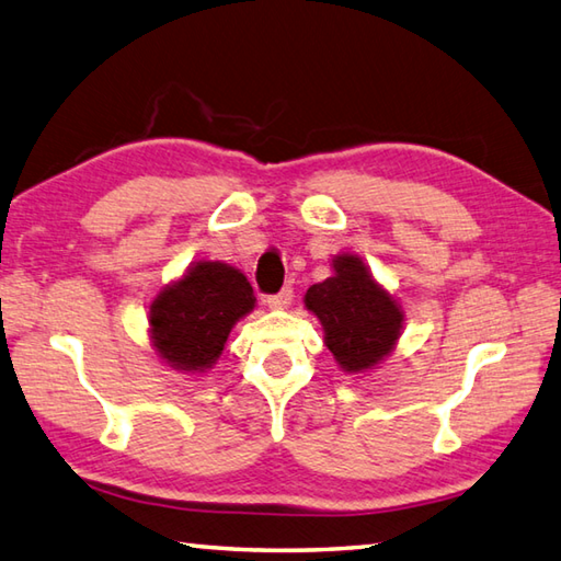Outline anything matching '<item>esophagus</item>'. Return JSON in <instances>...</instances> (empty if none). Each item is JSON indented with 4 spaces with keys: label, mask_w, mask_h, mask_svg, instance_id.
Masks as SVG:
<instances>
[{
    "label": "esophagus",
    "mask_w": 561,
    "mask_h": 561,
    "mask_svg": "<svg viewBox=\"0 0 561 561\" xmlns=\"http://www.w3.org/2000/svg\"><path fill=\"white\" fill-rule=\"evenodd\" d=\"M290 302H293V290L290 288H283L280 293L266 297V305L271 307V310H288Z\"/></svg>",
    "instance_id": "34e87169"
}]
</instances>
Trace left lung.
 <instances>
[{
  "label": "left lung",
  "instance_id": "8db88e82",
  "mask_svg": "<svg viewBox=\"0 0 561 561\" xmlns=\"http://www.w3.org/2000/svg\"><path fill=\"white\" fill-rule=\"evenodd\" d=\"M334 276L305 293V307L324 329V344L339 368L368 373L394 351L404 329V310L373 278L358 254L331 259Z\"/></svg>",
  "mask_w": 561,
  "mask_h": 561
}]
</instances>
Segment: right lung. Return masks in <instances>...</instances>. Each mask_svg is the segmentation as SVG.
Returning a JSON list of instances; mask_svg holds the SVG:
<instances>
[{
	"label": "right lung",
	"mask_w": 561,
	"mask_h": 561,
	"mask_svg": "<svg viewBox=\"0 0 561 561\" xmlns=\"http://www.w3.org/2000/svg\"><path fill=\"white\" fill-rule=\"evenodd\" d=\"M256 307L247 276L222 261H196L150 302L152 348L179 373L210 370L239 319Z\"/></svg>",
	"instance_id": "right-lung-1"
}]
</instances>
